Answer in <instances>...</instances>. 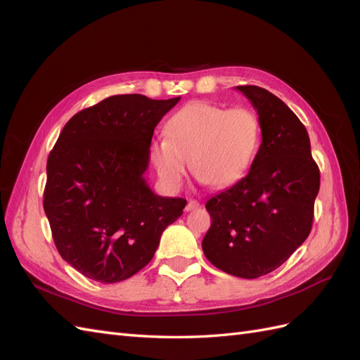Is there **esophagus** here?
I'll use <instances>...</instances> for the list:
<instances>
[{"label": "esophagus", "mask_w": 360, "mask_h": 360, "mask_svg": "<svg viewBox=\"0 0 360 360\" xmlns=\"http://www.w3.org/2000/svg\"><path fill=\"white\" fill-rule=\"evenodd\" d=\"M200 205H201V204H200L197 200H189V201H188V204H186V212L197 210Z\"/></svg>", "instance_id": "34e87169"}]
</instances>
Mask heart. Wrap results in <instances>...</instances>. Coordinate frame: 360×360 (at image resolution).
<instances>
[{
  "mask_svg": "<svg viewBox=\"0 0 360 360\" xmlns=\"http://www.w3.org/2000/svg\"><path fill=\"white\" fill-rule=\"evenodd\" d=\"M165 136L151 141L150 158L168 189L181 186L188 171L212 188H228L246 176L261 146V123L248 108L193 102L167 123Z\"/></svg>",
  "mask_w": 360,
  "mask_h": 360,
  "instance_id": "b5f03b06",
  "label": "heart"
}]
</instances>
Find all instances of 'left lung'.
<instances>
[{
    "instance_id": "left-lung-1",
    "label": "left lung",
    "mask_w": 360,
    "mask_h": 360,
    "mask_svg": "<svg viewBox=\"0 0 360 360\" xmlns=\"http://www.w3.org/2000/svg\"><path fill=\"white\" fill-rule=\"evenodd\" d=\"M258 114L263 141L246 176L207 201L202 250L213 266L254 279L278 269L311 233L320 169L307 127L279 97L238 85Z\"/></svg>"
}]
</instances>
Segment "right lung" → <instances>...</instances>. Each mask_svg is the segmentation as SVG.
<instances>
[{"instance_id": "add662e5", "label": "right lung", "mask_w": 360, "mask_h": 360, "mask_svg": "<svg viewBox=\"0 0 360 360\" xmlns=\"http://www.w3.org/2000/svg\"><path fill=\"white\" fill-rule=\"evenodd\" d=\"M180 97L118 94L75 114L46 163L43 209L63 259L103 284L124 281L153 258L186 200L150 189L155 127Z\"/></svg>"}]
</instances>
